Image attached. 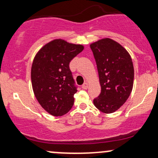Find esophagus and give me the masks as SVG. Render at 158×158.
<instances>
[{
    "instance_id": "1",
    "label": "esophagus",
    "mask_w": 158,
    "mask_h": 158,
    "mask_svg": "<svg viewBox=\"0 0 158 158\" xmlns=\"http://www.w3.org/2000/svg\"><path fill=\"white\" fill-rule=\"evenodd\" d=\"M81 88H82L83 89H87V88H88V82H85L84 84L81 85Z\"/></svg>"
}]
</instances>
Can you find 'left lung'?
<instances>
[{"label": "left lung", "mask_w": 158, "mask_h": 158, "mask_svg": "<svg viewBox=\"0 0 158 158\" xmlns=\"http://www.w3.org/2000/svg\"><path fill=\"white\" fill-rule=\"evenodd\" d=\"M90 47L101 86V93L94 104L103 113H113L126 102L133 88L135 72L131 56L122 45L108 38Z\"/></svg>", "instance_id": "left-lung-1"}]
</instances>
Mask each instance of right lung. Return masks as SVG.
Returning a JSON list of instances; mask_svg holds the SVG:
<instances>
[{
	"mask_svg": "<svg viewBox=\"0 0 158 158\" xmlns=\"http://www.w3.org/2000/svg\"><path fill=\"white\" fill-rule=\"evenodd\" d=\"M83 50V45L59 39L43 46L34 58L32 90L41 106L52 116L64 115L73 106L77 90L69 64Z\"/></svg>",
	"mask_w": 158,
	"mask_h": 158,
	"instance_id": "right-lung-1",
	"label": "right lung"
}]
</instances>
